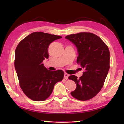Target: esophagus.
I'll list each match as a JSON object with an SVG mask.
<instances>
[{
	"mask_svg": "<svg viewBox=\"0 0 124 124\" xmlns=\"http://www.w3.org/2000/svg\"><path fill=\"white\" fill-rule=\"evenodd\" d=\"M69 76H70V75H69L68 74H67V73H64V78L65 79H68V78L69 77Z\"/></svg>",
	"mask_w": 124,
	"mask_h": 124,
	"instance_id": "esophagus-1",
	"label": "esophagus"
}]
</instances>
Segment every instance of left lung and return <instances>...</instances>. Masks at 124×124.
<instances>
[{"label":"left lung","instance_id":"obj_1","mask_svg":"<svg viewBox=\"0 0 124 124\" xmlns=\"http://www.w3.org/2000/svg\"><path fill=\"white\" fill-rule=\"evenodd\" d=\"M65 38L77 47V63L85 70L79 78L74 75L68 77L77 85L71 95L81 101L91 99L101 90L109 70V50L102 40L93 33H79L67 35Z\"/></svg>","mask_w":124,"mask_h":124}]
</instances>
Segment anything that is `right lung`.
<instances>
[{
  "label": "right lung",
  "instance_id": "add662e5",
  "mask_svg": "<svg viewBox=\"0 0 124 124\" xmlns=\"http://www.w3.org/2000/svg\"><path fill=\"white\" fill-rule=\"evenodd\" d=\"M61 38L48 33L34 32L24 38L16 47L15 68L21 88L31 100L43 101L47 99L56 84L63 78V71L50 70L42 63L45 58H49V45Z\"/></svg>",
  "mask_w": 124,
  "mask_h": 124
}]
</instances>
